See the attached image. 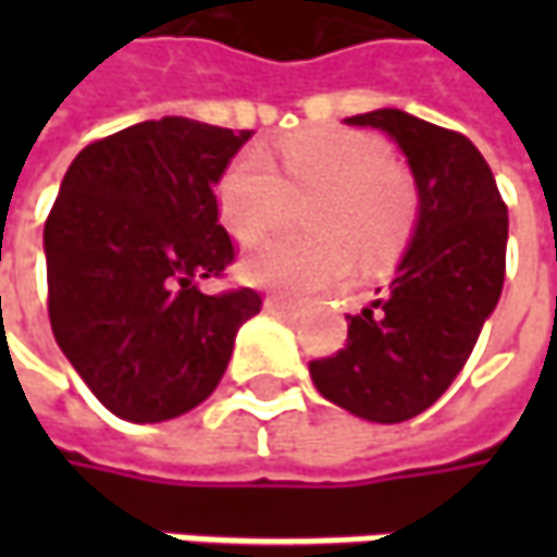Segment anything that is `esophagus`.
Masks as SVG:
<instances>
[{"mask_svg": "<svg viewBox=\"0 0 557 557\" xmlns=\"http://www.w3.org/2000/svg\"><path fill=\"white\" fill-rule=\"evenodd\" d=\"M267 310H272V312H294V310H297V304H294V300H285V297H275V294H269V297H267Z\"/></svg>", "mask_w": 557, "mask_h": 557, "instance_id": "esophagus-1", "label": "esophagus"}]
</instances>
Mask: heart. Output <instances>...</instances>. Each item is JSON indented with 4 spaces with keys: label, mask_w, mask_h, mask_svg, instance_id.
I'll use <instances>...</instances> for the list:
<instances>
[{
    "label": "heart",
    "mask_w": 557,
    "mask_h": 557,
    "mask_svg": "<svg viewBox=\"0 0 557 557\" xmlns=\"http://www.w3.org/2000/svg\"><path fill=\"white\" fill-rule=\"evenodd\" d=\"M278 161L282 173L263 151H245L216 183L220 220L242 245L275 232L290 195H319L307 213L312 238L272 242L247 257L253 285L282 294L334 288L359 257L381 269L409 242L418 191L377 139L337 126L300 129L278 141Z\"/></svg>",
    "instance_id": "1"
}]
</instances>
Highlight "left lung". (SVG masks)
Instances as JSON below:
<instances>
[{"label": "left lung", "instance_id": "left-lung-1", "mask_svg": "<svg viewBox=\"0 0 557 557\" xmlns=\"http://www.w3.org/2000/svg\"><path fill=\"white\" fill-rule=\"evenodd\" d=\"M347 123L387 133L418 188L412 245L387 288L350 319L347 344L312 359L315 391L359 418L396 424L431 409L456 381L505 282L508 207L493 170L461 133L396 108Z\"/></svg>", "mask_w": 557, "mask_h": 557}]
</instances>
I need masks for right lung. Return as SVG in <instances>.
<instances>
[{
    "mask_svg": "<svg viewBox=\"0 0 557 557\" xmlns=\"http://www.w3.org/2000/svg\"><path fill=\"white\" fill-rule=\"evenodd\" d=\"M250 139L188 117L145 120L86 145L46 220L49 322L104 409L154 424L216 391L253 288L203 294L235 260L216 195Z\"/></svg>",
    "mask_w": 557,
    "mask_h": 557,
    "instance_id": "obj_1",
    "label": "right lung"
}]
</instances>
